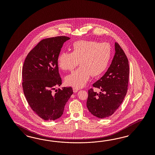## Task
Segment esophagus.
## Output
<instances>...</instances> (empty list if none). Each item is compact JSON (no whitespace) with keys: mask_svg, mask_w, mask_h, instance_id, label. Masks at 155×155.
<instances>
[{"mask_svg":"<svg viewBox=\"0 0 155 155\" xmlns=\"http://www.w3.org/2000/svg\"><path fill=\"white\" fill-rule=\"evenodd\" d=\"M79 89H78V88H76V87H73V92L75 93H77L78 90H79Z\"/></svg>","mask_w":155,"mask_h":155,"instance_id":"34e87169","label":"esophagus"}]
</instances>
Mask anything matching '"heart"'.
I'll return each mask as SVG.
<instances>
[{
	"mask_svg": "<svg viewBox=\"0 0 155 155\" xmlns=\"http://www.w3.org/2000/svg\"><path fill=\"white\" fill-rule=\"evenodd\" d=\"M112 49L107 42L80 40L73 44L71 52H62L57 57L58 65L62 70L73 71L80 68L65 78L66 84L76 88L84 86L91 75H101L108 66Z\"/></svg>",
	"mask_w": 155,
	"mask_h": 155,
	"instance_id": "1",
	"label": "heart"
}]
</instances>
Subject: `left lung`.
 <instances>
[{"mask_svg":"<svg viewBox=\"0 0 155 155\" xmlns=\"http://www.w3.org/2000/svg\"><path fill=\"white\" fill-rule=\"evenodd\" d=\"M115 53L108 70L93 84L103 93L98 94L91 88L86 102L89 111L95 117L105 118L112 115L119 107L127 94L129 79V64L125 53L117 42Z\"/></svg>","mask_w":155,"mask_h":155,"instance_id":"left-lung-1","label":"left lung"}]
</instances>
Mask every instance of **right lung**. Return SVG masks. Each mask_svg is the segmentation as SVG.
<instances>
[{
  "mask_svg": "<svg viewBox=\"0 0 155 155\" xmlns=\"http://www.w3.org/2000/svg\"><path fill=\"white\" fill-rule=\"evenodd\" d=\"M69 38L61 36L43 39L29 52L24 62V94L31 108L45 120L61 117L66 103L73 93L71 87L53 92L62 84L57 57L63 44Z\"/></svg>",
  "mask_w": 155,
  "mask_h": 155,
  "instance_id": "obj_1",
  "label": "right lung"
}]
</instances>
